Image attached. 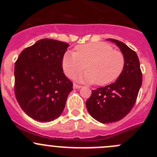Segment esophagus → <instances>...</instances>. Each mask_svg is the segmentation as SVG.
<instances>
[{
  "label": "esophagus",
  "instance_id": "obj_1",
  "mask_svg": "<svg viewBox=\"0 0 157 157\" xmlns=\"http://www.w3.org/2000/svg\"><path fill=\"white\" fill-rule=\"evenodd\" d=\"M73 88H75V89H79V88H82V86H81V85H76V84H74Z\"/></svg>",
  "mask_w": 157,
  "mask_h": 157
}]
</instances>
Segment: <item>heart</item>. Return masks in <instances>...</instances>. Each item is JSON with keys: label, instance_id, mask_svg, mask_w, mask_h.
<instances>
[{"label": "heart", "instance_id": "b5f03b06", "mask_svg": "<svg viewBox=\"0 0 157 157\" xmlns=\"http://www.w3.org/2000/svg\"><path fill=\"white\" fill-rule=\"evenodd\" d=\"M88 70L76 77L81 82L105 85L119 77L124 67L122 52L113 49L104 42L75 46V52L68 51L63 55L62 66L65 74L73 77L85 68Z\"/></svg>", "mask_w": 157, "mask_h": 157}]
</instances>
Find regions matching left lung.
Masks as SVG:
<instances>
[{
    "label": "left lung",
    "instance_id": "obj_1",
    "mask_svg": "<svg viewBox=\"0 0 157 157\" xmlns=\"http://www.w3.org/2000/svg\"><path fill=\"white\" fill-rule=\"evenodd\" d=\"M124 56V67L115 82L93 90L87 100L90 115L102 124L118 121L133 108L142 85V72L137 55L125 43L114 39Z\"/></svg>",
    "mask_w": 157,
    "mask_h": 157
}]
</instances>
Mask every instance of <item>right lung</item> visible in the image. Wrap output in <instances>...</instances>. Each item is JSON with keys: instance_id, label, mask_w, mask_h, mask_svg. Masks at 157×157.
Segmentation results:
<instances>
[{"instance_id": "right-lung-1", "label": "right lung", "mask_w": 157, "mask_h": 157, "mask_svg": "<svg viewBox=\"0 0 157 157\" xmlns=\"http://www.w3.org/2000/svg\"><path fill=\"white\" fill-rule=\"evenodd\" d=\"M69 46L64 42L43 39L24 49L15 63L16 98L23 111L37 121L59 117L72 91L62 66Z\"/></svg>"}]
</instances>
